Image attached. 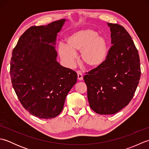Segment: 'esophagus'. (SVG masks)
<instances>
[{"mask_svg":"<svg viewBox=\"0 0 149 149\" xmlns=\"http://www.w3.org/2000/svg\"><path fill=\"white\" fill-rule=\"evenodd\" d=\"M77 78L79 81H82L83 79V73H82L81 71L78 70L77 71Z\"/></svg>","mask_w":149,"mask_h":149,"instance_id":"34e87169","label":"esophagus"}]
</instances>
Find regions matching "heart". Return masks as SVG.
<instances>
[{"instance_id":"b5f03b06","label":"heart","mask_w":149,"mask_h":149,"mask_svg":"<svg viewBox=\"0 0 149 149\" xmlns=\"http://www.w3.org/2000/svg\"><path fill=\"white\" fill-rule=\"evenodd\" d=\"M66 45L59 43L58 50L63 63L70 67L75 61V52L81 51L83 64L90 68L102 65L108 54L106 40L99 36L95 31L84 29L74 32L66 38Z\"/></svg>"}]
</instances>
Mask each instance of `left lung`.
<instances>
[{
	"instance_id": "8db88e82",
	"label": "left lung",
	"mask_w": 149,
	"mask_h": 149,
	"mask_svg": "<svg viewBox=\"0 0 149 149\" xmlns=\"http://www.w3.org/2000/svg\"><path fill=\"white\" fill-rule=\"evenodd\" d=\"M112 46L102 65L87 72L90 106L100 115H112L127 106L136 90L141 75L138 50L123 26L107 23Z\"/></svg>"
}]
</instances>
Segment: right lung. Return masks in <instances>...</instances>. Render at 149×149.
Segmentation results:
<instances>
[{"label":"right lung","mask_w":149,"mask_h":149,"mask_svg":"<svg viewBox=\"0 0 149 149\" xmlns=\"http://www.w3.org/2000/svg\"><path fill=\"white\" fill-rule=\"evenodd\" d=\"M65 19L32 26L19 38L10 63L11 83L19 100L31 115L49 119L62 111L77 73L56 61L57 34Z\"/></svg>","instance_id":"obj_1"}]
</instances>
